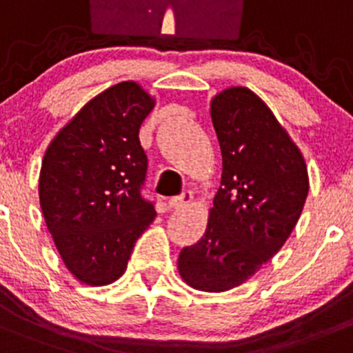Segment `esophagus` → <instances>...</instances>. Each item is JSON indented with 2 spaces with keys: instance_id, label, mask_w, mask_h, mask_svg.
Wrapping results in <instances>:
<instances>
[{
  "instance_id": "34e87169",
  "label": "esophagus",
  "mask_w": 353,
  "mask_h": 353,
  "mask_svg": "<svg viewBox=\"0 0 353 353\" xmlns=\"http://www.w3.org/2000/svg\"><path fill=\"white\" fill-rule=\"evenodd\" d=\"M191 200H193V194H191V191H183L179 196L170 198L169 207L170 208H184L186 205L191 203Z\"/></svg>"
}]
</instances>
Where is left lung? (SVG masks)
<instances>
[{
    "instance_id": "left-lung-1",
    "label": "left lung",
    "mask_w": 353,
    "mask_h": 353,
    "mask_svg": "<svg viewBox=\"0 0 353 353\" xmlns=\"http://www.w3.org/2000/svg\"><path fill=\"white\" fill-rule=\"evenodd\" d=\"M222 153L221 188L207 229L184 246L177 269L191 288L228 292L281 250L309 194L299 146L248 88H228L210 103Z\"/></svg>"
}]
</instances>
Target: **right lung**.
I'll list each match as a JSON object with an SVG mask.
<instances>
[{
    "mask_svg": "<svg viewBox=\"0 0 353 353\" xmlns=\"http://www.w3.org/2000/svg\"><path fill=\"white\" fill-rule=\"evenodd\" d=\"M153 107L138 82H119L88 101L44 153L41 210L65 268L84 285L121 278L157 215L141 194L148 159L139 143Z\"/></svg>",
    "mask_w": 353,
    "mask_h": 353,
    "instance_id": "add662e5",
    "label": "right lung"
}]
</instances>
